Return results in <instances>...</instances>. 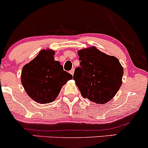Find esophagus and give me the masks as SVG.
Returning <instances> with one entry per match:
<instances>
[{
  "mask_svg": "<svg viewBox=\"0 0 148 148\" xmlns=\"http://www.w3.org/2000/svg\"><path fill=\"white\" fill-rule=\"evenodd\" d=\"M74 71H75V69H74V68H73V69L71 70V71H70V73H71V75H73V74H74Z\"/></svg>",
  "mask_w": 148,
  "mask_h": 148,
  "instance_id": "34e87169",
  "label": "esophagus"
}]
</instances>
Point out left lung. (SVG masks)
Segmentation results:
<instances>
[{"label":"left lung","instance_id":"obj_1","mask_svg":"<svg viewBox=\"0 0 148 148\" xmlns=\"http://www.w3.org/2000/svg\"><path fill=\"white\" fill-rule=\"evenodd\" d=\"M80 68L73 79L82 96L97 104L111 100L122 85L123 68L115 56H108L95 46L77 51Z\"/></svg>","mask_w":148,"mask_h":148}]
</instances>
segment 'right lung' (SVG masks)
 I'll return each mask as SVG.
<instances>
[{
  "label": "right lung",
  "instance_id": "obj_1",
  "mask_svg": "<svg viewBox=\"0 0 148 148\" xmlns=\"http://www.w3.org/2000/svg\"><path fill=\"white\" fill-rule=\"evenodd\" d=\"M54 55L53 50H42L21 72V83L26 93L41 104L54 101L62 87L73 79L60 62L54 60Z\"/></svg>",
  "mask_w": 148,
  "mask_h": 148
}]
</instances>
